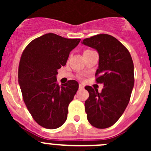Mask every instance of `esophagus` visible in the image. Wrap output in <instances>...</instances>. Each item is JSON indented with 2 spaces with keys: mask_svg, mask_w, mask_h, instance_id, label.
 Here are the masks:
<instances>
[{
  "mask_svg": "<svg viewBox=\"0 0 151 151\" xmlns=\"http://www.w3.org/2000/svg\"><path fill=\"white\" fill-rule=\"evenodd\" d=\"M83 88H84V86H83V85H82V84L79 85V89L82 90V89H83Z\"/></svg>",
  "mask_w": 151,
  "mask_h": 151,
  "instance_id": "esophagus-1",
  "label": "esophagus"
}]
</instances>
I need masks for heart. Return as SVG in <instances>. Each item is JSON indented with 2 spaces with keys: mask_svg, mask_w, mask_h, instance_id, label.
Masks as SVG:
<instances>
[{
  "mask_svg": "<svg viewBox=\"0 0 151 151\" xmlns=\"http://www.w3.org/2000/svg\"><path fill=\"white\" fill-rule=\"evenodd\" d=\"M91 52H92V50H85V51L84 52V53H83V55L88 54V53Z\"/></svg>",
  "mask_w": 151,
  "mask_h": 151,
  "instance_id": "1",
  "label": "heart"
}]
</instances>
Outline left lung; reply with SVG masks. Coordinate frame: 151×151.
Returning <instances> with one entry per match:
<instances>
[{"instance_id": "1", "label": "left lung", "mask_w": 151, "mask_h": 151, "mask_svg": "<svg viewBox=\"0 0 151 151\" xmlns=\"http://www.w3.org/2000/svg\"><path fill=\"white\" fill-rule=\"evenodd\" d=\"M82 44L98 52L96 83L104 85L101 93L85 87L89 93L85 102L87 118L94 127L106 129L117 122L129 102L134 83L133 60L129 50L110 35L87 38Z\"/></svg>"}]
</instances>
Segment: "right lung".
I'll use <instances>...</instances> for the list:
<instances>
[{
	"instance_id": "obj_1",
	"label": "right lung",
	"mask_w": 151,
	"mask_h": 151,
	"mask_svg": "<svg viewBox=\"0 0 151 151\" xmlns=\"http://www.w3.org/2000/svg\"><path fill=\"white\" fill-rule=\"evenodd\" d=\"M80 42V39L46 33L29 43L22 52L18 83L29 112L42 127L57 129L66 121L68 104L79 84L76 80H68L59 86L56 75Z\"/></svg>"
}]
</instances>
